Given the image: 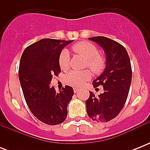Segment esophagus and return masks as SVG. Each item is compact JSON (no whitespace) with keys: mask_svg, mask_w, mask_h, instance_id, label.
I'll return each instance as SVG.
<instances>
[{"mask_svg":"<svg viewBox=\"0 0 150 150\" xmlns=\"http://www.w3.org/2000/svg\"><path fill=\"white\" fill-rule=\"evenodd\" d=\"M79 91V89H78V88H74V93H78Z\"/></svg>","mask_w":150,"mask_h":150,"instance_id":"34e87169","label":"esophagus"}]
</instances>
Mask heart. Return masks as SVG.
Wrapping results in <instances>:
<instances>
[{
  "label": "heart",
  "mask_w": 150,
  "mask_h": 150,
  "mask_svg": "<svg viewBox=\"0 0 150 150\" xmlns=\"http://www.w3.org/2000/svg\"><path fill=\"white\" fill-rule=\"evenodd\" d=\"M71 49L75 54H80L86 58L85 67H88L95 74H99L105 68L106 61L102 55L99 54V50L96 45L89 41H80L73 44ZM58 63L61 70L66 71L70 65V54L65 49L59 54ZM91 72L89 69L82 71H71L65 75L66 83L75 87H80L91 78Z\"/></svg>",
  "instance_id": "b5f03b06"
}]
</instances>
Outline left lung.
Here are the masks:
<instances>
[{
  "label": "left lung",
  "instance_id": "8db88e82",
  "mask_svg": "<svg viewBox=\"0 0 150 150\" xmlns=\"http://www.w3.org/2000/svg\"><path fill=\"white\" fill-rule=\"evenodd\" d=\"M104 50L107 64L104 71L93 82L94 88L101 86L103 93L95 96L89 92L86 101L88 116L97 122H107L116 117L125 106L132 82V66L123 46L105 36L89 37Z\"/></svg>",
  "mask_w": 150,
  "mask_h": 150
}]
</instances>
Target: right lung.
Wrapping results in <instances>:
<instances>
[{"mask_svg":"<svg viewBox=\"0 0 150 150\" xmlns=\"http://www.w3.org/2000/svg\"><path fill=\"white\" fill-rule=\"evenodd\" d=\"M71 40L43 39L27 47L22 53L18 78L29 110L36 118L49 125L62 123L67 117V106L74 95L65 86L59 93L49 85L61 72L59 54Z\"/></svg>","mask_w":150,"mask_h":150,"instance_id":"obj_1","label":"right lung"}]
</instances>
